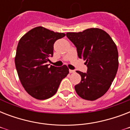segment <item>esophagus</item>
Here are the masks:
<instances>
[{
  "mask_svg": "<svg viewBox=\"0 0 130 130\" xmlns=\"http://www.w3.org/2000/svg\"><path fill=\"white\" fill-rule=\"evenodd\" d=\"M75 70H71V69H69V73H75Z\"/></svg>",
  "mask_w": 130,
  "mask_h": 130,
  "instance_id": "esophagus-1",
  "label": "esophagus"
}]
</instances>
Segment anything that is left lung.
I'll return each instance as SVG.
<instances>
[{
    "label": "left lung",
    "instance_id": "left-lung-1",
    "mask_svg": "<svg viewBox=\"0 0 130 130\" xmlns=\"http://www.w3.org/2000/svg\"><path fill=\"white\" fill-rule=\"evenodd\" d=\"M66 36L88 67L86 73L76 71L82 79L75 86V91L83 99L95 101L107 92L115 79L119 65L116 44L106 31L99 28L68 32Z\"/></svg>",
    "mask_w": 130,
    "mask_h": 130
}]
</instances>
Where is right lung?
Segmentation results:
<instances>
[{
    "mask_svg": "<svg viewBox=\"0 0 130 130\" xmlns=\"http://www.w3.org/2000/svg\"><path fill=\"white\" fill-rule=\"evenodd\" d=\"M65 36L43 27L29 30L19 40L15 58V67L21 84L34 98L45 100L52 97L69 73L66 65L49 66L54 44Z\"/></svg>",
    "mask_w": 130,
    "mask_h": 130,
    "instance_id": "right-lung-1",
    "label": "right lung"
}]
</instances>
